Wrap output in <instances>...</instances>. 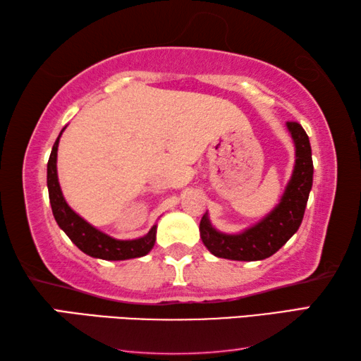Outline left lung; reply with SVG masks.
<instances>
[{"instance_id":"1","label":"left lung","mask_w":361,"mask_h":361,"mask_svg":"<svg viewBox=\"0 0 361 361\" xmlns=\"http://www.w3.org/2000/svg\"><path fill=\"white\" fill-rule=\"evenodd\" d=\"M286 127L296 146V164L282 200L276 209L242 234H223L213 228L207 215L200 219V239L218 258L234 261L266 259L279 252L301 226L309 192L312 189V149L301 124L288 121Z\"/></svg>"}]
</instances>
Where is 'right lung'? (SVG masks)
<instances>
[{
	"instance_id": "obj_1",
	"label": "right lung",
	"mask_w": 361,
	"mask_h": 361,
	"mask_svg": "<svg viewBox=\"0 0 361 361\" xmlns=\"http://www.w3.org/2000/svg\"><path fill=\"white\" fill-rule=\"evenodd\" d=\"M62 132H60V135H62ZM60 135L52 146L51 156H49L47 162L49 200H51L52 213L57 224L63 229L65 234L70 237V240L75 243L81 252L89 256H94V258L121 261L140 258V256L149 253V250L154 247L156 242V226H152L148 234L145 237H140V239L116 240L113 237L103 234L102 231L95 229L94 226H90L87 221H84V219L76 215V213L70 209L68 204L65 202L62 189H60L57 178V148Z\"/></svg>"
}]
</instances>
